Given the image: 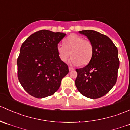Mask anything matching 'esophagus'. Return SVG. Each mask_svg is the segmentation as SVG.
Returning <instances> with one entry per match:
<instances>
[{
    "mask_svg": "<svg viewBox=\"0 0 130 130\" xmlns=\"http://www.w3.org/2000/svg\"><path fill=\"white\" fill-rule=\"evenodd\" d=\"M74 70V69H73V68H71V67H69V71H73Z\"/></svg>",
    "mask_w": 130,
    "mask_h": 130,
    "instance_id": "obj_1",
    "label": "esophagus"
}]
</instances>
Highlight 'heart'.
Segmentation results:
<instances>
[{"label":"heart","mask_w":130,"mask_h":130,"mask_svg":"<svg viewBox=\"0 0 130 130\" xmlns=\"http://www.w3.org/2000/svg\"><path fill=\"white\" fill-rule=\"evenodd\" d=\"M57 49L59 57L63 62H66L71 55L70 62L74 65L88 64L93 56V45L90 41L76 34L67 37L64 45H58Z\"/></svg>","instance_id":"obj_1"}]
</instances>
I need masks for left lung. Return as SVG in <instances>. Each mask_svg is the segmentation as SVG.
Here are the masks:
<instances>
[{"instance_id": "obj_1", "label": "left lung", "mask_w": 130, "mask_h": 130, "mask_svg": "<svg viewBox=\"0 0 130 130\" xmlns=\"http://www.w3.org/2000/svg\"><path fill=\"white\" fill-rule=\"evenodd\" d=\"M93 45V56L88 65L76 69V87L83 96L98 99L112 89L119 66L118 48L107 36L93 30H83Z\"/></svg>"}]
</instances>
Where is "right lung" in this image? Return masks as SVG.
<instances>
[{"mask_svg": "<svg viewBox=\"0 0 130 130\" xmlns=\"http://www.w3.org/2000/svg\"><path fill=\"white\" fill-rule=\"evenodd\" d=\"M65 35L43 29L31 35L22 44L17 60L18 78L24 90L33 97L53 95L69 73L57 49Z\"/></svg>", "mask_w": 130, "mask_h": 130, "instance_id": "obj_1", "label": "right lung"}]
</instances>
